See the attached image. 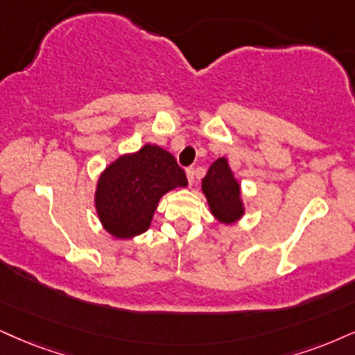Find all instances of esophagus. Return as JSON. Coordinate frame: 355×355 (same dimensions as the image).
<instances>
[{
    "instance_id": "1",
    "label": "esophagus",
    "mask_w": 355,
    "mask_h": 355,
    "mask_svg": "<svg viewBox=\"0 0 355 355\" xmlns=\"http://www.w3.org/2000/svg\"><path fill=\"white\" fill-rule=\"evenodd\" d=\"M186 174H187V181H189V184H192V182H194V168H187Z\"/></svg>"
}]
</instances>
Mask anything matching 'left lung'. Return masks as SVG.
I'll use <instances>...</instances> for the list:
<instances>
[{
  "mask_svg": "<svg viewBox=\"0 0 355 355\" xmlns=\"http://www.w3.org/2000/svg\"><path fill=\"white\" fill-rule=\"evenodd\" d=\"M202 191L211 211L224 224H234L243 214L240 186L235 181L225 157H218L202 179Z\"/></svg>",
  "mask_w": 355,
  "mask_h": 355,
  "instance_id": "8db88e82",
  "label": "left lung"
}]
</instances>
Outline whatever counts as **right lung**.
Returning a JSON list of instances; mask_svg holds the SVG:
<instances>
[{"mask_svg": "<svg viewBox=\"0 0 355 355\" xmlns=\"http://www.w3.org/2000/svg\"><path fill=\"white\" fill-rule=\"evenodd\" d=\"M186 187L184 169L176 157L155 144L118 157L100 176L95 205L105 229L118 239L143 234L151 224L161 196Z\"/></svg>", "mask_w": 355, "mask_h": 355, "instance_id": "right-lung-1", "label": "right lung"}]
</instances>
